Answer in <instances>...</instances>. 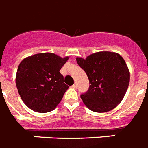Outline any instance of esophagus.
<instances>
[{
  "mask_svg": "<svg viewBox=\"0 0 148 148\" xmlns=\"http://www.w3.org/2000/svg\"><path fill=\"white\" fill-rule=\"evenodd\" d=\"M73 88H77V84H76V82H75V84H73Z\"/></svg>",
  "mask_w": 148,
  "mask_h": 148,
  "instance_id": "obj_1",
  "label": "esophagus"
}]
</instances>
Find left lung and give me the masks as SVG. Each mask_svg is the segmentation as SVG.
Masks as SVG:
<instances>
[{
  "label": "left lung",
  "mask_w": 148,
  "mask_h": 148,
  "mask_svg": "<svg viewBox=\"0 0 148 148\" xmlns=\"http://www.w3.org/2000/svg\"><path fill=\"white\" fill-rule=\"evenodd\" d=\"M90 84L88 92L81 95L90 110L109 112L120 104L130 84V74L124 59L117 53L99 51L85 59L76 58Z\"/></svg>",
  "instance_id": "8db88e82"
}]
</instances>
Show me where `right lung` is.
Returning a JSON list of instances; mask_svg holds the SVG:
<instances>
[{
  "mask_svg": "<svg viewBox=\"0 0 148 148\" xmlns=\"http://www.w3.org/2000/svg\"><path fill=\"white\" fill-rule=\"evenodd\" d=\"M69 57L50 52L31 55L21 60L16 84L21 99L31 110L46 113L60 103L69 86L64 83L60 70Z\"/></svg>",
  "mask_w": 148,
  "mask_h": 148,
  "instance_id": "1",
  "label": "right lung"
}]
</instances>
